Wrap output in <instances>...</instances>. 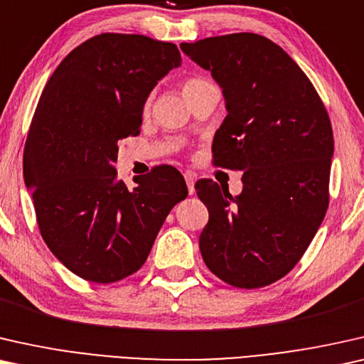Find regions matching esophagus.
<instances>
[{
	"label": "esophagus",
	"mask_w": 364,
	"mask_h": 364,
	"mask_svg": "<svg viewBox=\"0 0 364 364\" xmlns=\"http://www.w3.org/2000/svg\"><path fill=\"white\" fill-rule=\"evenodd\" d=\"M184 180H186L189 194H194V181H196V176L193 173H184Z\"/></svg>",
	"instance_id": "34e87169"
}]
</instances>
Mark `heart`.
<instances>
[{
    "label": "heart",
    "mask_w": 364,
    "mask_h": 364,
    "mask_svg": "<svg viewBox=\"0 0 364 364\" xmlns=\"http://www.w3.org/2000/svg\"><path fill=\"white\" fill-rule=\"evenodd\" d=\"M209 87H214V84L208 77H203V75H191V77L184 79L181 84L183 94L188 99V102L196 99L199 94H203L204 90L209 89ZM150 102H151V99L148 97V99L145 100V104H143V109L146 110L148 107H150Z\"/></svg>",
    "instance_id": "1"
}]
</instances>
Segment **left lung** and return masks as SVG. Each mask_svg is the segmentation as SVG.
<instances>
[{
	"mask_svg": "<svg viewBox=\"0 0 364 364\" xmlns=\"http://www.w3.org/2000/svg\"><path fill=\"white\" fill-rule=\"evenodd\" d=\"M180 48L226 99L213 165L244 171L239 196L213 180L194 186L209 211L203 260L223 282L260 289L295 267L328 209V112L304 70L264 36L234 33Z\"/></svg>",
	"mask_w": 364,
	"mask_h": 364,
	"instance_id": "8db88e82",
	"label": "left lung"
}]
</instances>
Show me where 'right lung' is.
Masks as SVG:
<instances>
[{"instance_id": "right-lung-1", "label": "right lung", "mask_w": 364, "mask_h": 364, "mask_svg": "<svg viewBox=\"0 0 364 364\" xmlns=\"http://www.w3.org/2000/svg\"><path fill=\"white\" fill-rule=\"evenodd\" d=\"M180 64L173 43L104 33L65 55L41 94L24 181L44 242L80 279L112 284L135 274L173 206L188 196L173 166H155L133 191L114 168L119 140L140 135L146 97Z\"/></svg>"}]
</instances>
